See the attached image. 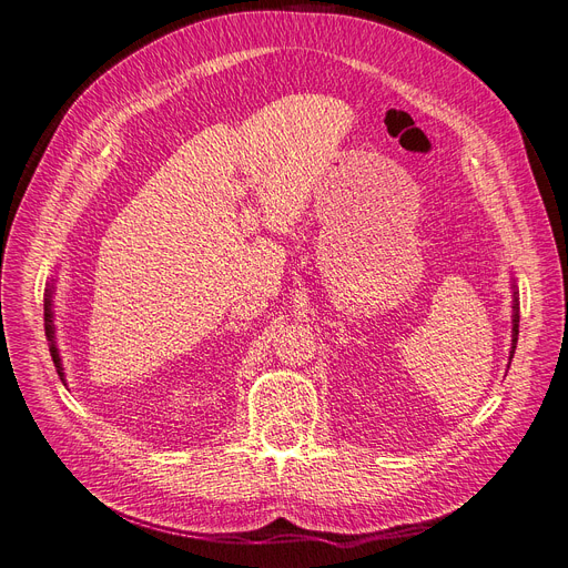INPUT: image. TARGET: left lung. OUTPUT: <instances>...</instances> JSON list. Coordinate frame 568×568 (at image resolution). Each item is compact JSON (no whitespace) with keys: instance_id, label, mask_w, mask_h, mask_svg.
I'll return each mask as SVG.
<instances>
[{"instance_id":"1","label":"left lung","mask_w":568,"mask_h":568,"mask_svg":"<svg viewBox=\"0 0 568 568\" xmlns=\"http://www.w3.org/2000/svg\"><path fill=\"white\" fill-rule=\"evenodd\" d=\"M513 343H510V359L515 353V345H517V334H520V292H517V283L513 278Z\"/></svg>"}]
</instances>
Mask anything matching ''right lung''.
<instances>
[{"instance_id":"obj_1","label":"right lung","mask_w":568,"mask_h":568,"mask_svg":"<svg viewBox=\"0 0 568 568\" xmlns=\"http://www.w3.org/2000/svg\"><path fill=\"white\" fill-rule=\"evenodd\" d=\"M55 281H58V278H51V281H48V285H45V294H43V325H45V338H48V348H51V357H53V364H55V368H58V376H60V381L67 385V381H64V366H62V357H60L58 343H55V317H53Z\"/></svg>"}]
</instances>
